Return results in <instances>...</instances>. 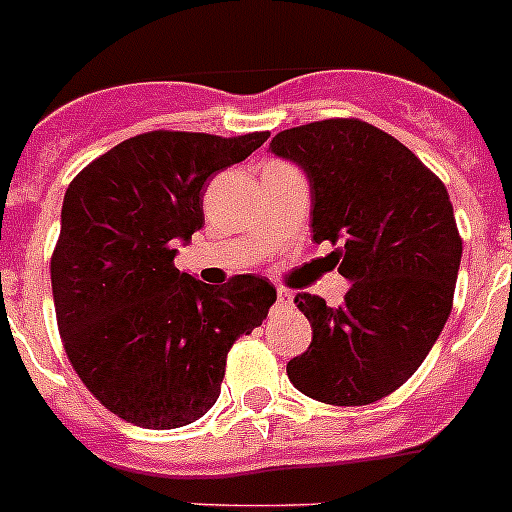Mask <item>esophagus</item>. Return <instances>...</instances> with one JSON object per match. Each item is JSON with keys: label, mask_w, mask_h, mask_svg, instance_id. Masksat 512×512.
<instances>
[{"label": "esophagus", "mask_w": 512, "mask_h": 512, "mask_svg": "<svg viewBox=\"0 0 512 512\" xmlns=\"http://www.w3.org/2000/svg\"><path fill=\"white\" fill-rule=\"evenodd\" d=\"M292 302L294 297L287 292V289H279V292H276V309H289L292 307Z\"/></svg>", "instance_id": "34e87169"}]
</instances>
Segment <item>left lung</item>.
Masks as SVG:
<instances>
[{"mask_svg":"<svg viewBox=\"0 0 512 512\" xmlns=\"http://www.w3.org/2000/svg\"><path fill=\"white\" fill-rule=\"evenodd\" d=\"M271 152L299 164L312 190V238L337 246L353 281L340 307L297 294L312 325L287 363L304 396L365 406L416 373L449 320L462 238L444 182L398 139L360 119L279 131Z\"/></svg>","mask_w":512,"mask_h":512,"instance_id":"left-lung-1","label":"left lung"}]
</instances>
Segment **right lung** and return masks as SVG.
Segmentation results:
<instances>
[{"label": "right lung", "mask_w": 512, "mask_h": 512, "mask_svg": "<svg viewBox=\"0 0 512 512\" xmlns=\"http://www.w3.org/2000/svg\"><path fill=\"white\" fill-rule=\"evenodd\" d=\"M266 139L147 131L65 190L50 259L58 330L78 378L119 419L177 429L208 414L231 345L276 302L264 276L215 289L175 266L177 243L205 223V182Z\"/></svg>", "instance_id": "1"}]
</instances>
